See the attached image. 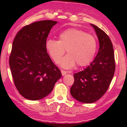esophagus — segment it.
<instances>
[{"instance_id": "esophagus-1", "label": "esophagus", "mask_w": 127, "mask_h": 127, "mask_svg": "<svg viewBox=\"0 0 127 127\" xmlns=\"http://www.w3.org/2000/svg\"><path fill=\"white\" fill-rule=\"evenodd\" d=\"M67 73V72H66V71L61 70V73H62V76H65V74Z\"/></svg>"}]
</instances>
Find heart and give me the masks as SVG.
<instances>
[{
    "instance_id": "obj_1",
    "label": "heart",
    "mask_w": 127,
    "mask_h": 127,
    "mask_svg": "<svg viewBox=\"0 0 127 127\" xmlns=\"http://www.w3.org/2000/svg\"><path fill=\"white\" fill-rule=\"evenodd\" d=\"M58 38L59 40H47L45 47L55 63L59 62L66 49L67 54L61 60V66L70 69L76 64L79 66H85L93 61L96 53V41L91 34L70 28L61 33Z\"/></svg>"
}]
</instances>
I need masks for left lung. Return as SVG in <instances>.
Instances as JSON below:
<instances>
[{
  "label": "left lung",
  "mask_w": 127,
  "mask_h": 127,
  "mask_svg": "<svg viewBox=\"0 0 127 127\" xmlns=\"http://www.w3.org/2000/svg\"><path fill=\"white\" fill-rule=\"evenodd\" d=\"M91 25L98 38V53L89 66L73 74L74 81L70 90L74 99L85 103L96 102L105 94L115 71L113 47L110 38L99 28Z\"/></svg>",
  "instance_id": "1"
}]
</instances>
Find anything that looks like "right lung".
Instances as JSON below:
<instances>
[{
  "label": "right lung",
  "mask_w": 127,
  "mask_h": 127,
  "mask_svg": "<svg viewBox=\"0 0 127 127\" xmlns=\"http://www.w3.org/2000/svg\"><path fill=\"white\" fill-rule=\"evenodd\" d=\"M57 23L51 20L34 22L21 29L14 39L10 67L17 90L29 100L47 96L62 76L45 47L48 34Z\"/></svg>",
  "instance_id": "right-lung-1"
}]
</instances>
